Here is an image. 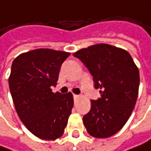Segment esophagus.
Here are the masks:
<instances>
[{
    "label": "esophagus",
    "mask_w": 151,
    "mask_h": 151,
    "mask_svg": "<svg viewBox=\"0 0 151 151\" xmlns=\"http://www.w3.org/2000/svg\"><path fill=\"white\" fill-rule=\"evenodd\" d=\"M73 97H74V99H75V100H77V99H79V98H80V96H78V95H74V96H73Z\"/></svg>",
    "instance_id": "esophagus-1"
}]
</instances>
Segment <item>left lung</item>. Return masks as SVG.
<instances>
[{
    "instance_id": "left-lung-1",
    "label": "left lung",
    "mask_w": 151,
    "mask_h": 151,
    "mask_svg": "<svg viewBox=\"0 0 151 151\" xmlns=\"http://www.w3.org/2000/svg\"><path fill=\"white\" fill-rule=\"evenodd\" d=\"M94 77L102 97L91 100V110L83 117L88 133L96 138L117 134L130 118L136 104L140 74L130 54L120 47L100 43L73 54Z\"/></svg>"
}]
</instances>
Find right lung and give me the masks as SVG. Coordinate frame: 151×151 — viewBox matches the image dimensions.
Segmentation results:
<instances>
[{
  "label": "right lung",
  "instance_id": "right-lung-1",
  "mask_svg": "<svg viewBox=\"0 0 151 151\" xmlns=\"http://www.w3.org/2000/svg\"><path fill=\"white\" fill-rule=\"evenodd\" d=\"M68 52L38 48L17 56L9 78L17 113L25 127L42 140L61 137L73 107L70 92H52Z\"/></svg>",
  "mask_w": 151,
  "mask_h": 151
}]
</instances>
